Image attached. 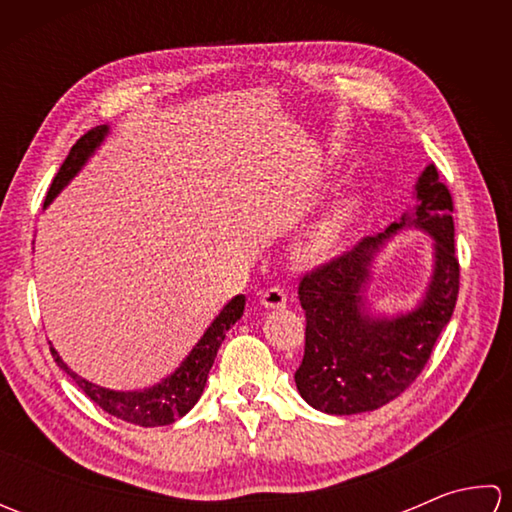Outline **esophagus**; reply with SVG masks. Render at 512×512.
Instances as JSON below:
<instances>
[{
  "instance_id": "obj_1",
  "label": "esophagus",
  "mask_w": 512,
  "mask_h": 512,
  "mask_svg": "<svg viewBox=\"0 0 512 512\" xmlns=\"http://www.w3.org/2000/svg\"><path fill=\"white\" fill-rule=\"evenodd\" d=\"M259 301L266 310H284L288 306V297L281 288H268Z\"/></svg>"
}]
</instances>
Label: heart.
<instances>
[{
  "label": "heart",
  "mask_w": 512,
  "mask_h": 512,
  "mask_svg": "<svg viewBox=\"0 0 512 512\" xmlns=\"http://www.w3.org/2000/svg\"><path fill=\"white\" fill-rule=\"evenodd\" d=\"M365 211V198L356 191H347L341 198H336L325 209L319 220L314 222L306 239H303V253L308 257H325L332 250L343 244V239L350 235L352 228L358 224Z\"/></svg>",
  "instance_id": "obj_1"
}]
</instances>
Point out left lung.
Here are the masks:
<instances>
[{
	"label": "left lung",
	"mask_w": 512,
	"mask_h": 512,
	"mask_svg": "<svg viewBox=\"0 0 512 512\" xmlns=\"http://www.w3.org/2000/svg\"><path fill=\"white\" fill-rule=\"evenodd\" d=\"M416 204L385 233L365 237L352 253L306 275V354L295 372L301 398L330 416L374 411L400 396L427 365L458 301L460 266L453 244L451 193L433 165L413 187ZM418 230L432 237V275L409 311L389 315L368 299L375 259L391 236Z\"/></svg>",
	"instance_id": "left-lung-1"
}]
</instances>
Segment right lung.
Instances as JSON below:
<instances>
[{
  "label": "right lung",
  "mask_w": 512,
  "mask_h": 512,
  "mask_svg": "<svg viewBox=\"0 0 512 512\" xmlns=\"http://www.w3.org/2000/svg\"><path fill=\"white\" fill-rule=\"evenodd\" d=\"M107 136H110V125H99L76 140V145L70 149L68 158L63 160L59 173L52 180V187L46 195V202H43V209H48L52 200L79 176V171L88 165V160L99 151ZM244 306V295H237L228 301L220 310V314L211 321L209 328L204 330L200 341L193 345V350L182 358L176 372L162 378L158 385L143 391H116L110 387L96 385L92 380L83 378L76 374L74 369H70L68 363L59 356V352L54 350L52 343L50 352L54 363H57L63 372L85 391V396L94 400L103 411L112 413L118 420L138 424V427H167V424L180 420L184 413H189L195 402L200 400L217 350H220L226 332L242 319Z\"/></svg>",
  "instance_id": "1"
}]
</instances>
